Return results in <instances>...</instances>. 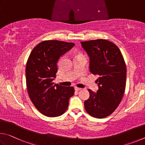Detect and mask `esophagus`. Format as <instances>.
I'll use <instances>...</instances> for the list:
<instances>
[{"label":"esophagus","mask_w":145,"mask_h":145,"mask_svg":"<svg viewBox=\"0 0 145 145\" xmlns=\"http://www.w3.org/2000/svg\"><path fill=\"white\" fill-rule=\"evenodd\" d=\"M74 88H75V90H76V91H79V90H82V88H78V87H75Z\"/></svg>","instance_id":"34e87169"}]
</instances>
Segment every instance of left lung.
<instances>
[{"label":"left lung","mask_w":145,"mask_h":145,"mask_svg":"<svg viewBox=\"0 0 145 145\" xmlns=\"http://www.w3.org/2000/svg\"><path fill=\"white\" fill-rule=\"evenodd\" d=\"M90 58V71L98 75V90H88L90 97L84 103L85 110L95 118L111 115L120 104L125 92L126 65L116 45L106 39L81 42Z\"/></svg>","instance_id":"left-lung-1"}]
</instances>
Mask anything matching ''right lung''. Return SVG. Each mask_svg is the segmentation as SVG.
<instances>
[{"label": "right lung", "instance_id": "add662e5", "mask_svg": "<svg viewBox=\"0 0 145 145\" xmlns=\"http://www.w3.org/2000/svg\"><path fill=\"white\" fill-rule=\"evenodd\" d=\"M74 46L73 42L44 40L32 50L28 58L25 70L28 93L35 107L45 116L62 115L74 95L73 87L53 83L58 60Z\"/></svg>", "mask_w": 145, "mask_h": 145}]
</instances>
